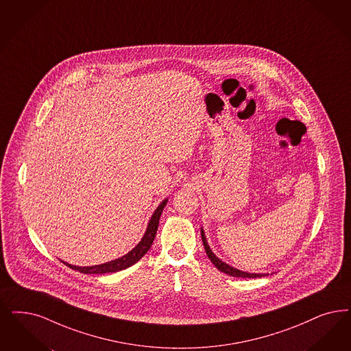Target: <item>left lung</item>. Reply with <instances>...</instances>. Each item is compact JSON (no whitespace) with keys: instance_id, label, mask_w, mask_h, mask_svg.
<instances>
[{"instance_id":"obj_1","label":"left lung","mask_w":351,"mask_h":351,"mask_svg":"<svg viewBox=\"0 0 351 351\" xmlns=\"http://www.w3.org/2000/svg\"><path fill=\"white\" fill-rule=\"evenodd\" d=\"M202 241H203V245H204V248H206L208 258H209V260L213 263V265H215L220 272L226 273V274L233 276V277H242V278H255V277H263V276H265V274H258V273L242 272V271H239V269H235L233 267L228 265L226 263L221 261V260L212 252V250L209 248V246H208L207 239H206V237H204V232H203V230H202Z\"/></svg>"}]
</instances>
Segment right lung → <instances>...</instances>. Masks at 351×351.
I'll return each instance as SVG.
<instances>
[{"mask_svg":"<svg viewBox=\"0 0 351 351\" xmlns=\"http://www.w3.org/2000/svg\"><path fill=\"white\" fill-rule=\"evenodd\" d=\"M168 200L165 199L158 207H157L155 213L152 215L149 223H148V228H147V232L144 234L142 241L139 242V245L135 247L134 250H131L130 252L119 259L113 260V261H109V263H105V264H100V265H95V267H75V265H71V264H67L65 261H62L64 264H66L67 267H70L71 269L74 271H78L80 273H84V274H103V273H113L118 272V271H122V269H126L131 267L132 264H135L138 260L142 259L144 255L147 254V251L151 248L152 243H154V239L156 237L157 228H158V221H160V216L162 213V209L167 206Z\"/></svg>","mask_w":351,"mask_h":351,"instance_id":"add662e5","label":"right lung"}]
</instances>
